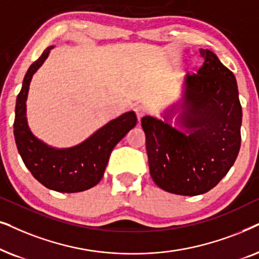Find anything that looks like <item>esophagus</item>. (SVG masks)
Masks as SVG:
<instances>
[{
  "instance_id": "esophagus-1",
  "label": "esophagus",
  "mask_w": 259,
  "mask_h": 259,
  "mask_svg": "<svg viewBox=\"0 0 259 259\" xmlns=\"http://www.w3.org/2000/svg\"><path fill=\"white\" fill-rule=\"evenodd\" d=\"M135 111H136L137 118H139V120H141V118H142V117L147 113V109L144 108L143 105H139V106H136Z\"/></svg>"
}]
</instances>
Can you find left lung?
Segmentation results:
<instances>
[{"mask_svg":"<svg viewBox=\"0 0 259 259\" xmlns=\"http://www.w3.org/2000/svg\"><path fill=\"white\" fill-rule=\"evenodd\" d=\"M204 65L185 78L184 111L179 123L141 119L150 175L165 192L199 195L208 192L232 167L240 148L242 105L236 77L209 50H200Z\"/></svg>","mask_w":259,"mask_h":259,"instance_id":"obj_1","label":"left lung"}]
</instances>
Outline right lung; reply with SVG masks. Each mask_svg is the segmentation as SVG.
I'll list each match as a JSON object with an SVG mask.
<instances>
[{
    "instance_id": "obj_1",
    "label": "right lung",
    "mask_w": 259,
    "mask_h": 259,
    "mask_svg": "<svg viewBox=\"0 0 259 259\" xmlns=\"http://www.w3.org/2000/svg\"><path fill=\"white\" fill-rule=\"evenodd\" d=\"M52 48L44 51L25 75L16 99L14 136L23 163L41 185L61 193L82 192L102 180L112 149L136 125L137 118L134 111L123 113L84 142L66 149H55L37 140L27 123L26 101L33 74L47 59Z\"/></svg>"
}]
</instances>
